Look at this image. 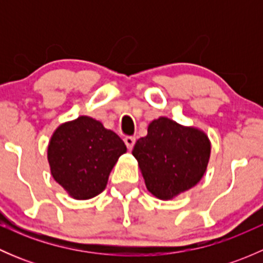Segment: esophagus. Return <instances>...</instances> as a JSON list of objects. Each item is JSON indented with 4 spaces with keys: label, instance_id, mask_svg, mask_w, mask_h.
<instances>
[{
    "label": "esophagus",
    "instance_id": "obj_1",
    "mask_svg": "<svg viewBox=\"0 0 263 263\" xmlns=\"http://www.w3.org/2000/svg\"><path fill=\"white\" fill-rule=\"evenodd\" d=\"M123 141H124V144H126L127 148H129V150H131V148L135 146V142H136V137H134V136H126V137H124V139H123Z\"/></svg>",
    "mask_w": 263,
    "mask_h": 263
}]
</instances>
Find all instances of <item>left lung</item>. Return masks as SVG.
<instances>
[{"instance_id": "1", "label": "left lung", "mask_w": 263, "mask_h": 263, "mask_svg": "<svg viewBox=\"0 0 263 263\" xmlns=\"http://www.w3.org/2000/svg\"><path fill=\"white\" fill-rule=\"evenodd\" d=\"M210 141L202 131L160 117L148 124L132 154L139 161L148 192L171 200L197 184L210 158Z\"/></svg>"}]
</instances>
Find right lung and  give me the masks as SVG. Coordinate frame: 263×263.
<instances>
[{"label":"right lung","instance_id":"1","mask_svg":"<svg viewBox=\"0 0 263 263\" xmlns=\"http://www.w3.org/2000/svg\"><path fill=\"white\" fill-rule=\"evenodd\" d=\"M126 151L118 135L81 116L53 134L48 145L50 173L71 197L89 200L105 190L110 171Z\"/></svg>","mask_w":263,"mask_h":263}]
</instances>
